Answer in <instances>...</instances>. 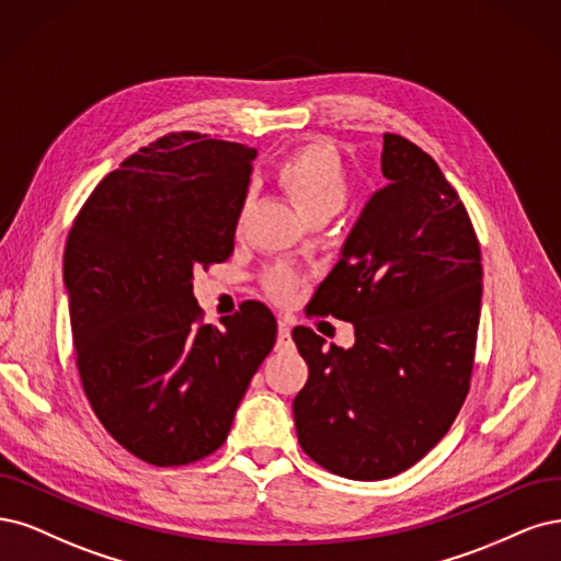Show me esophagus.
<instances>
[{"instance_id":"obj_1","label":"esophagus","mask_w":561,"mask_h":561,"mask_svg":"<svg viewBox=\"0 0 561 561\" xmlns=\"http://www.w3.org/2000/svg\"><path fill=\"white\" fill-rule=\"evenodd\" d=\"M288 342H291V323L286 319H279V327H277V347H288Z\"/></svg>"}]
</instances>
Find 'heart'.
I'll list each match as a JSON object with an SVG mask.
<instances>
[{"instance_id":"1","label":"heart","mask_w":561,"mask_h":561,"mask_svg":"<svg viewBox=\"0 0 561 561\" xmlns=\"http://www.w3.org/2000/svg\"><path fill=\"white\" fill-rule=\"evenodd\" d=\"M275 179L307 221L331 219L347 205L350 172L345 158L327 139H312L284 156ZM263 286L273 298L288 300L296 291L298 279L291 270L275 267L265 275Z\"/></svg>"}]
</instances>
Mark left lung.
<instances>
[{
  "label": "left lung",
  "instance_id": "1",
  "mask_svg": "<svg viewBox=\"0 0 561 561\" xmlns=\"http://www.w3.org/2000/svg\"><path fill=\"white\" fill-rule=\"evenodd\" d=\"M389 179L360 211L342 259L307 305L354 323V347L294 342L310 377L294 401L298 443L350 480H385L449 431L471 389L482 298L476 228L438 162L385 133Z\"/></svg>",
  "mask_w": 561,
  "mask_h": 561
}]
</instances>
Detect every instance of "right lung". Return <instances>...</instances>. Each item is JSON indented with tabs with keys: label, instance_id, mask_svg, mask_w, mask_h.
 Returning <instances> with one entry per match:
<instances>
[{
	"label": "right lung",
	"instance_id": "obj_1",
	"mask_svg": "<svg viewBox=\"0 0 561 561\" xmlns=\"http://www.w3.org/2000/svg\"><path fill=\"white\" fill-rule=\"evenodd\" d=\"M254 158L238 141L170 133L106 174L67 234L83 393L112 438L147 463L214 455L275 347L263 302H242L216 329L193 296L195 270L232 254Z\"/></svg>",
	"mask_w": 561,
	"mask_h": 561
}]
</instances>
